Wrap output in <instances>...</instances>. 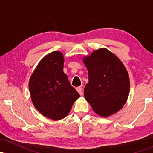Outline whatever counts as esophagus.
Instances as JSON below:
<instances>
[{"label":"esophagus","instance_id":"34e87169","mask_svg":"<svg viewBox=\"0 0 153 153\" xmlns=\"http://www.w3.org/2000/svg\"><path fill=\"white\" fill-rule=\"evenodd\" d=\"M76 90L78 91V92L79 93V94H80V96H82V88L80 87V86H79L78 88H76Z\"/></svg>","mask_w":153,"mask_h":153}]
</instances>
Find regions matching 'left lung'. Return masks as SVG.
<instances>
[{
  "instance_id": "left-lung-1",
  "label": "left lung",
  "mask_w": 153,
  "mask_h": 153,
  "mask_svg": "<svg viewBox=\"0 0 153 153\" xmlns=\"http://www.w3.org/2000/svg\"><path fill=\"white\" fill-rule=\"evenodd\" d=\"M88 72L85 99L97 114L107 117L124 106L129 93V78L124 65L109 50H95L83 59Z\"/></svg>"
}]
</instances>
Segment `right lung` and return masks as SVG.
<instances>
[{
  "mask_svg": "<svg viewBox=\"0 0 153 153\" xmlns=\"http://www.w3.org/2000/svg\"><path fill=\"white\" fill-rule=\"evenodd\" d=\"M64 59L60 52L47 54L31 75L29 87L35 108L53 120L69 114L73 103L80 97L63 72Z\"/></svg>",
  "mask_w": 153,
  "mask_h": 153,
  "instance_id": "right-lung-1",
  "label": "right lung"
}]
</instances>
